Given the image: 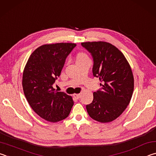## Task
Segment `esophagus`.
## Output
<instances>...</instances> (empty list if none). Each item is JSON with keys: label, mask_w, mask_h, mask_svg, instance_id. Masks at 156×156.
Returning <instances> with one entry per match:
<instances>
[{"label": "esophagus", "mask_w": 156, "mask_h": 156, "mask_svg": "<svg viewBox=\"0 0 156 156\" xmlns=\"http://www.w3.org/2000/svg\"><path fill=\"white\" fill-rule=\"evenodd\" d=\"M73 97L75 98L76 99H79L81 97V94H74Z\"/></svg>", "instance_id": "34e87169"}]
</instances>
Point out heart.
Returning <instances> with one entry per match:
<instances>
[{"instance_id":"1","label":"heart","mask_w":156,"mask_h":156,"mask_svg":"<svg viewBox=\"0 0 156 156\" xmlns=\"http://www.w3.org/2000/svg\"><path fill=\"white\" fill-rule=\"evenodd\" d=\"M86 58H88L87 55L84 53H80L77 55V56H76V61H77V60H80V59H83Z\"/></svg>"}]
</instances>
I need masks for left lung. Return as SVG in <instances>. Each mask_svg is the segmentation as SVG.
Listing matches in <instances>:
<instances>
[{
    "instance_id": "left-lung-1",
    "label": "left lung",
    "mask_w": 156,
    "mask_h": 156,
    "mask_svg": "<svg viewBox=\"0 0 156 156\" xmlns=\"http://www.w3.org/2000/svg\"><path fill=\"white\" fill-rule=\"evenodd\" d=\"M94 60L92 73L102 83L93 93V101L86 105L92 119L100 122L114 121L123 112L132 99L134 80L129 62L122 52L103 41L81 43Z\"/></svg>"
}]
</instances>
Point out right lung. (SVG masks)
I'll return each mask as SVG.
<instances>
[{
    "mask_svg": "<svg viewBox=\"0 0 156 156\" xmlns=\"http://www.w3.org/2000/svg\"><path fill=\"white\" fill-rule=\"evenodd\" d=\"M76 45L61 42L40 46L31 53L24 68V96L35 112L47 121L67 118L74 104L72 97L56 91L53 84Z\"/></svg>",
    "mask_w": 156,
    "mask_h": 156,
    "instance_id": "add662e5",
    "label": "right lung"
}]
</instances>
